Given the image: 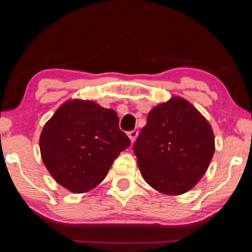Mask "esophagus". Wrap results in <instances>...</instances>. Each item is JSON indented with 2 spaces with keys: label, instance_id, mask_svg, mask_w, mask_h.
<instances>
[{
  "label": "esophagus",
  "instance_id": "esophagus-1",
  "mask_svg": "<svg viewBox=\"0 0 252 252\" xmlns=\"http://www.w3.org/2000/svg\"><path fill=\"white\" fill-rule=\"evenodd\" d=\"M127 135H129V138H130V140H131V142L133 143V142L135 141L136 136H138V131H136V130H132V131H130V132H129V133H127Z\"/></svg>",
  "mask_w": 252,
  "mask_h": 252
}]
</instances>
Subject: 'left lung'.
Instances as JSON below:
<instances>
[{
	"instance_id": "8db88e82",
	"label": "left lung",
	"mask_w": 252,
	"mask_h": 252,
	"mask_svg": "<svg viewBox=\"0 0 252 252\" xmlns=\"http://www.w3.org/2000/svg\"><path fill=\"white\" fill-rule=\"evenodd\" d=\"M144 180L161 193L189 191L206 173L215 153L211 126L180 96L155 106L133 146Z\"/></svg>"
}]
</instances>
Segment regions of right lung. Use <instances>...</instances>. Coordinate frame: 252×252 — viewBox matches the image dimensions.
<instances>
[{"mask_svg": "<svg viewBox=\"0 0 252 252\" xmlns=\"http://www.w3.org/2000/svg\"><path fill=\"white\" fill-rule=\"evenodd\" d=\"M131 144L119 117L93 101L69 100L45 123L41 157L51 176L73 193L92 190L103 180L120 152Z\"/></svg>", "mask_w": 252, "mask_h": 252, "instance_id": "right-lung-1", "label": "right lung"}]
</instances>
